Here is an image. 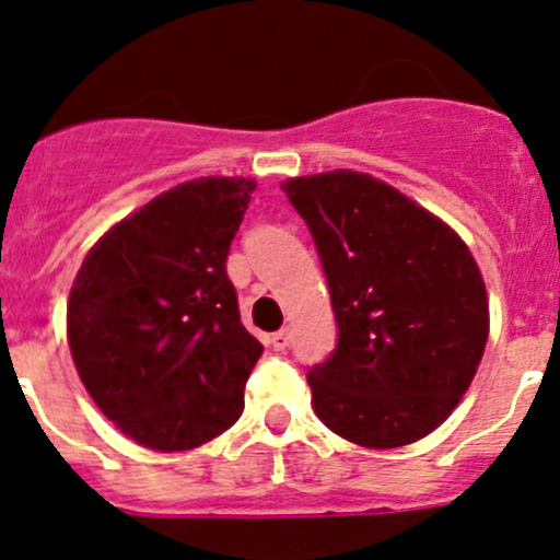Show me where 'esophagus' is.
I'll list each match as a JSON object with an SVG mask.
<instances>
[{
  "mask_svg": "<svg viewBox=\"0 0 560 560\" xmlns=\"http://www.w3.org/2000/svg\"><path fill=\"white\" fill-rule=\"evenodd\" d=\"M290 340H292L290 329H279V331H273V335L268 337L270 348H273V350H284V348H290Z\"/></svg>",
  "mask_w": 560,
  "mask_h": 560,
  "instance_id": "34e87169",
  "label": "esophagus"
}]
</instances>
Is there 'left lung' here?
I'll return each mask as SVG.
<instances>
[{"instance_id": "obj_1", "label": "left lung", "mask_w": 560, "mask_h": 560, "mask_svg": "<svg viewBox=\"0 0 560 560\" xmlns=\"http://www.w3.org/2000/svg\"><path fill=\"white\" fill-rule=\"evenodd\" d=\"M281 190L316 242L337 318L335 350L308 370L318 420L370 450L425 439L487 348V287L468 244L366 172L292 177Z\"/></svg>"}]
</instances>
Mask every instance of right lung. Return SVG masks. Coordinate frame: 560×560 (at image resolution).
Here are the masks:
<instances>
[{"label":"right lung","mask_w":560,"mask_h":560,"mask_svg":"<svg viewBox=\"0 0 560 560\" xmlns=\"http://www.w3.org/2000/svg\"><path fill=\"white\" fill-rule=\"evenodd\" d=\"M257 183L164 190L88 252L69 298L73 364L97 409L140 446L186 452L229 430L262 346L225 260Z\"/></svg>","instance_id":"1"}]
</instances>
